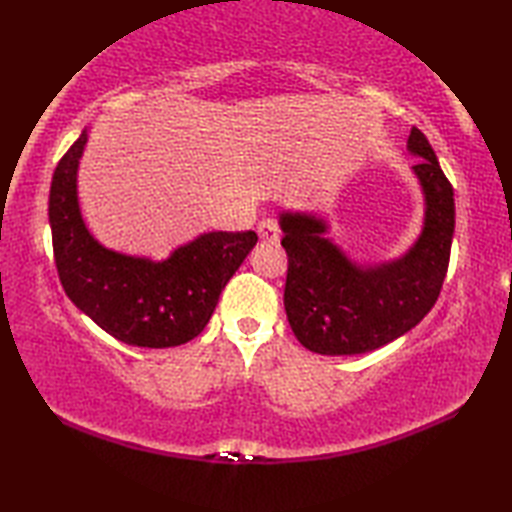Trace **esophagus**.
I'll return each instance as SVG.
<instances>
[{
    "mask_svg": "<svg viewBox=\"0 0 512 512\" xmlns=\"http://www.w3.org/2000/svg\"><path fill=\"white\" fill-rule=\"evenodd\" d=\"M257 233L259 237L266 239V242H277L281 235V226L277 217H264V220L257 224Z\"/></svg>",
    "mask_w": 512,
    "mask_h": 512,
    "instance_id": "esophagus-1",
    "label": "esophagus"
}]
</instances>
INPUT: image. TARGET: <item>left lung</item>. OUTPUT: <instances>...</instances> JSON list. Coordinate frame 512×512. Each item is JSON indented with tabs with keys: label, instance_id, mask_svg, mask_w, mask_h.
Masks as SVG:
<instances>
[{
	"label": "left lung",
	"instance_id": "left-lung-1",
	"mask_svg": "<svg viewBox=\"0 0 512 512\" xmlns=\"http://www.w3.org/2000/svg\"><path fill=\"white\" fill-rule=\"evenodd\" d=\"M409 149L427 195L424 231L394 264L358 268L321 237L323 224L306 215H281L288 255L284 306L292 332L314 354H365L391 343L436 306L449 270L455 202L427 136L411 129Z\"/></svg>",
	"mask_w": 512,
	"mask_h": 512
}]
</instances>
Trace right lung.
Instances as JSON below:
<instances>
[{
    "label": "right lung",
    "instance_id": "add662e5",
    "mask_svg": "<svg viewBox=\"0 0 512 512\" xmlns=\"http://www.w3.org/2000/svg\"><path fill=\"white\" fill-rule=\"evenodd\" d=\"M85 140L88 129L65 151L50 184L52 250L65 295L127 345L162 350L195 339L228 279L257 244V233H206L162 264L112 253L94 242L76 202V167Z\"/></svg>",
    "mask_w": 512,
    "mask_h": 512
}]
</instances>
